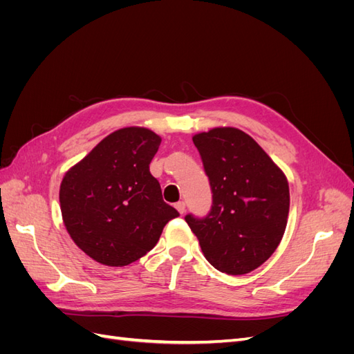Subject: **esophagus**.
I'll return each mask as SVG.
<instances>
[{"mask_svg": "<svg viewBox=\"0 0 354 354\" xmlns=\"http://www.w3.org/2000/svg\"><path fill=\"white\" fill-rule=\"evenodd\" d=\"M176 209L180 212V214H185V211H186V203L181 201V202H177L176 203Z\"/></svg>", "mask_w": 354, "mask_h": 354, "instance_id": "34e87169", "label": "esophagus"}]
</instances>
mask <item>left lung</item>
Masks as SVG:
<instances>
[{
	"label": "left lung",
	"mask_w": 354,
	"mask_h": 354,
	"mask_svg": "<svg viewBox=\"0 0 354 354\" xmlns=\"http://www.w3.org/2000/svg\"><path fill=\"white\" fill-rule=\"evenodd\" d=\"M212 192L205 217H185L217 270L245 274L276 251L285 233L289 186L251 136L233 127L194 136Z\"/></svg>",
	"instance_id": "8db88e82"
}]
</instances>
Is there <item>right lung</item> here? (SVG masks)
Returning <instances> with one entry per match:
<instances>
[{
	"label": "right lung",
	"mask_w": 354,
	"mask_h": 354,
	"mask_svg": "<svg viewBox=\"0 0 354 354\" xmlns=\"http://www.w3.org/2000/svg\"><path fill=\"white\" fill-rule=\"evenodd\" d=\"M160 137L143 127L113 131L65 174L60 209L72 241L97 263L140 259L178 212L149 171Z\"/></svg>",
	"instance_id": "obj_1"
}]
</instances>
